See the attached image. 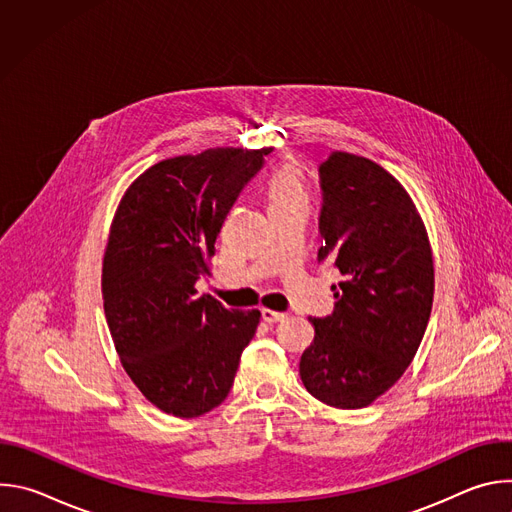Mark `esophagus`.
I'll use <instances>...</instances> for the list:
<instances>
[{"label":"esophagus","instance_id":"obj_1","mask_svg":"<svg viewBox=\"0 0 512 512\" xmlns=\"http://www.w3.org/2000/svg\"><path fill=\"white\" fill-rule=\"evenodd\" d=\"M261 316H263V320L265 322H281L283 318H285V314H281V312H273V310H269V308H263L261 310Z\"/></svg>","mask_w":512,"mask_h":512}]
</instances>
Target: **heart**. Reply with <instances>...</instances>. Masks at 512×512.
Returning a JSON list of instances; mask_svg holds the SVG:
<instances>
[{
  "label": "heart",
  "instance_id": "obj_1",
  "mask_svg": "<svg viewBox=\"0 0 512 512\" xmlns=\"http://www.w3.org/2000/svg\"><path fill=\"white\" fill-rule=\"evenodd\" d=\"M267 198H269V206L296 202V200H304V202L308 200L302 178L294 166L283 164L271 174L269 184H267Z\"/></svg>",
  "mask_w": 512,
  "mask_h": 512
}]
</instances>
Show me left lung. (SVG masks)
<instances>
[{
    "label": "left lung",
    "instance_id": "left-lung-1",
    "mask_svg": "<svg viewBox=\"0 0 512 512\" xmlns=\"http://www.w3.org/2000/svg\"><path fill=\"white\" fill-rule=\"evenodd\" d=\"M324 206L318 261L334 263L336 308L308 318L314 340L300 358L310 395L362 409L407 371L433 304V253L403 184L369 158L332 152L320 166Z\"/></svg>",
    "mask_w": 512,
    "mask_h": 512
}]
</instances>
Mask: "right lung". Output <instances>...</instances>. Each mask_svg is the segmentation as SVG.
Instances as JSON below:
<instances>
[{
	"instance_id": "right-lung-1",
	"label": "right lung",
	"mask_w": 512,
	"mask_h": 512,
	"mask_svg": "<svg viewBox=\"0 0 512 512\" xmlns=\"http://www.w3.org/2000/svg\"><path fill=\"white\" fill-rule=\"evenodd\" d=\"M271 148H210L139 174L109 231L101 289L127 377L160 411L190 419L221 405L259 310L198 296L214 243L243 186Z\"/></svg>"
}]
</instances>
